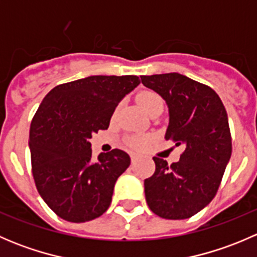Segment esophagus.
Returning <instances> with one entry per match:
<instances>
[{
    "mask_svg": "<svg viewBox=\"0 0 257 257\" xmlns=\"http://www.w3.org/2000/svg\"><path fill=\"white\" fill-rule=\"evenodd\" d=\"M131 158H132V162H137V160L139 159V158H141V155L139 154H137V153H132L131 154Z\"/></svg>",
    "mask_w": 257,
    "mask_h": 257,
    "instance_id": "34e87169",
    "label": "esophagus"
}]
</instances>
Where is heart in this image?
I'll use <instances>...</instances> for the list:
<instances>
[{
  "label": "heart",
  "instance_id": "b5f03b06",
  "mask_svg": "<svg viewBox=\"0 0 257 257\" xmlns=\"http://www.w3.org/2000/svg\"><path fill=\"white\" fill-rule=\"evenodd\" d=\"M137 102H138L139 107L144 110L145 113L149 112L152 108H154L155 105L163 104L162 99H160L159 95L157 93L152 92V90H145V92H141L138 95H137ZM152 137H141L136 136L133 138H131L129 143L133 148H137V149H142L144 148L148 143L152 142Z\"/></svg>",
  "mask_w": 257,
  "mask_h": 257
}]
</instances>
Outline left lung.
I'll use <instances>...</instances> for the list:
<instances>
[{"instance_id":"8db88e82","label":"left lung","mask_w":257,"mask_h":257,"mask_svg":"<svg viewBox=\"0 0 257 257\" xmlns=\"http://www.w3.org/2000/svg\"><path fill=\"white\" fill-rule=\"evenodd\" d=\"M169 107L165 139L185 147L180 160L168 165L154 157L155 172L144 180L145 199L163 219L194 216L216 195L231 157L226 109L209 85L179 73L141 76Z\"/></svg>"}]
</instances>
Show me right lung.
<instances>
[{
    "instance_id": "obj_1",
    "label": "right lung",
    "mask_w": 257,
    "mask_h": 257,
    "mask_svg": "<svg viewBox=\"0 0 257 257\" xmlns=\"http://www.w3.org/2000/svg\"><path fill=\"white\" fill-rule=\"evenodd\" d=\"M141 83L137 76H90L54 87L32 119L30 150L36 188L63 220L84 222L103 215L114 184L131 165L120 149L92 159L89 139L108 129L124 95Z\"/></svg>"
}]
</instances>
